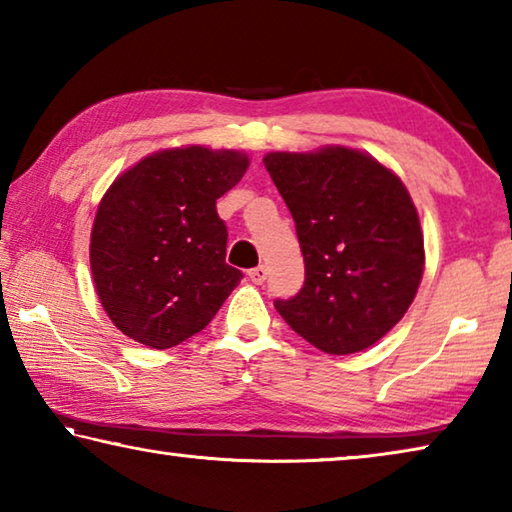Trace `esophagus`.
<instances>
[{
  "instance_id": "1",
  "label": "esophagus",
  "mask_w": 512,
  "mask_h": 512,
  "mask_svg": "<svg viewBox=\"0 0 512 512\" xmlns=\"http://www.w3.org/2000/svg\"><path fill=\"white\" fill-rule=\"evenodd\" d=\"M248 277H250V282L262 284V282L266 280V266H264V264H259V266H255V268H250V271H248Z\"/></svg>"
}]
</instances>
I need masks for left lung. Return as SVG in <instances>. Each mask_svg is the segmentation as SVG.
<instances>
[{
  "mask_svg": "<svg viewBox=\"0 0 512 512\" xmlns=\"http://www.w3.org/2000/svg\"><path fill=\"white\" fill-rule=\"evenodd\" d=\"M296 221L305 287L275 309L327 354H354L400 323L424 273V237L409 189L348 146L264 155Z\"/></svg>",
  "mask_w": 512,
  "mask_h": 512,
  "instance_id": "obj_1",
  "label": "left lung"
}]
</instances>
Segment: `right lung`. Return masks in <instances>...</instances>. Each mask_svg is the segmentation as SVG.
Returning a JSON list of instances; mask_svg holds the SVG:
<instances>
[{"instance_id":"obj_1","label":"right lung","mask_w":512,"mask_h":512,"mask_svg":"<svg viewBox=\"0 0 512 512\" xmlns=\"http://www.w3.org/2000/svg\"><path fill=\"white\" fill-rule=\"evenodd\" d=\"M248 155L180 146L142 158L103 194L90 237L94 289L128 339L167 350L207 327L241 282L225 264L228 230L216 198Z\"/></svg>"}]
</instances>
